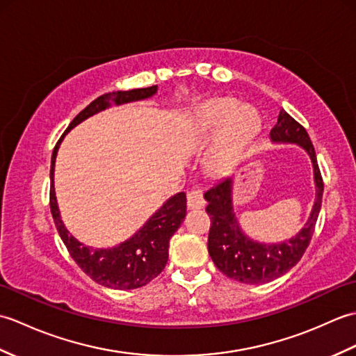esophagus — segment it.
Here are the masks:
<instances>
[{
    "mask_svg": "<svg viewBox=\"0 0 356 356\" xmlns=\"http://www.w3.org/2000/svg\"><path fill=\"white\" fill-rule=\"evenodd\" d=\"M207 205L205 199H203V194L200 190H193L186 195V207L188 209H199Z\"/></svg>",
    "mask_w": 356,
    "mask_h": 356,
    "instance_id": "esophagus-1",
    "label": "esophagus"
}]
</instances>
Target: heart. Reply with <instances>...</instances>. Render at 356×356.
<instances>
[{
	"mask_svg": "<svg viewBox=\"0 0 356 356\" xmlns=\"http://www.w3.org/2000/svg\"><path fill=\"white\" fill-rule=\"evenodd\" d=\"M193 122L202 131H218L214 148L208 156V168L214 174L228 171L243 149L260 131V119L254 108L238 105L232 97H213L193 111Z\"/></svg>",
	"mask_w": 356,
	"mask_h": 356,
	"instance_id": "1",
	"label": "heart"
}]
</instances>
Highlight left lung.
<instances>
[{"label":"left lung","mask_w":356,"mask_h":356,"mask_svg":"<svg viewBox=\"0 0 356 356\" xmlns=\"http://www.w3.org/2000/svg\"><path fill=\"white\" fill-rule=\"evenodd\" d=\"M274 143H297L309 154L314 166L315 202L305 223L293 237L261 243L248 237L237 220L232 207V177L220 180L205 193L207 213L211 217L208 252L217 269L226 277L246 284L269 283L284 275L300 261L311 243L323 200V179L316 162L315 149L307 131L284 110L280 111L277 125L270 130Z\"/></svg>","instance_id":"obj_1"}]
</instances>
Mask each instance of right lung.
Listing matches in <instances>:
<instances>
[{
  "instance_id": "obj_1",
  "label": "right lung",
  "mask_w": 356,
  "mask_h": 356,
  "mask_svg": "<svg viewBox=\"0 0 356 356\" xmlns=\"http://www.w3.org/2000/svg\"><path fill=\"white\" fill-rule=\"evenodd\" d=\"M157 86L147 88L128 90V92H113L102 95L92 104L82 110L74 118L65 133L58 140L51 154L50 165V211L55 220L56 229L61 236L64 245L69 249L72 259L78 266L93 280L110 289H138L148 284L163 270L168 261V248L172 234L179 229L180 223L186 216V195L185 193H177L166 200L142 228L133 237L119 243L118 246L101 249L92 248L74 238L61 220V213L58 208V200L55 194V162L59 145L64 136L72 128L81 124L96 113L110 108L111 105H122L128 102H136L154 96Z\"/></svg>"
}]
</instances>
